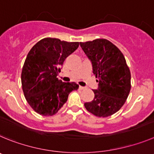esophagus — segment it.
I'll return each instance as SVG.
<instances>
[{
	"label": "esophagus",
	"instance_id": "obj_1",
	"mask_svg": "<svg viewBox=\"0 0 154 154\" xmlns=\"http://www.w3.org/2000/svg\"><path fill=\"white\" fill-rule=\"evenodd\" d=\"M85 87H82V86H79V89L80 90H84Z\"/></svg>",
	"mask_w": 154,
	"mask_h": 154
}]
</instances>
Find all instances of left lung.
Masks as SVG:
<instances>
[{"label":"left lung","mask_w":154,"mask_h":154,"mask_svg":"<svg viewBox=\"0 0 154 154\" xmlns=\"http://www.w3.org/2000/svg\"><path fill=\"white\" fill-rule=\"evenodd\" d=\"M92 63L98 88L93 90L94 97L84 103L90 113L106 117L118 111L131 91V72L121 51L106 39L80 43Z\"/></svg>","instance_id":"8db88e82"}]
</instances>
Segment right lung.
<instances>
[{"label": "right lung", "mask_w": 154, "mask_h": 154, "mask_svg": "<svg viewBox=\"0 0 154 154\" xmlns=\"http://www.w3.org/2000/svg\"><path fill=\"white\" fill-rule=\"evenodd\" d=\"M79 47V42L47 37L29 51L21 73L23 94L33 110L42 116H52L63 106L76 83L58 80L65 59Z\"/></svg>", "instance_id": "right-lung-1"}]
</instances>
